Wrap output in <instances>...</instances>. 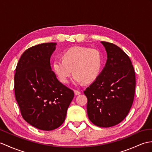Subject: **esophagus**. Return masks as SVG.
I'll list each match as a JSON object with an SVG mask.
<instances>
[{
  "label": "esophagus",
  "instance_id": "34e87169",
  "mask_svg": "<svg viewBox=\"0 0 152 152\" xmlns=\"http://www.w3.org/2000/svg\"><path fill=\"white\" fill-rule=\"evenodd\" d=\"M74 92H75V95H80L81 94V92L79 90H75V91H74Z\"/></svg>",
  "mask_w": 152,
  "mask_h": 152
}]
</instances>
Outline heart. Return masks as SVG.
<instances>
[{"instance_id": "b5f03b06", "label": "heart", "mask_w": 152, "mask_h": 152, "mask_svg": "<svg viewBox=\"0 0 152 152\" xmlns=\"http://www.w3.org/2000/svg\"><path fill=\"white\" fill-rule=\"evenodd\" d=\"M102 64V53L97 49L74 46L65 50L62 54V60L55 59L52 66L61 82L68 83L73 72V83L79 84L95 80L101 72Z\"/></svg>"}]
</instances>
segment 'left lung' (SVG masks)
I'll use <instances>...</instances> for the list:
<instances>
[{"label":"left lung","instance_id":"left-lung-1","mask_svg":"<svg viewBox=\"0 0 152 152\" xmlns=\"http://www.w3.org/2000/svg\"><path fill=\"white\" fill-rule=\"evenodd\" d=\"M101 43L107 53L106 65L84 93L89 119L97 126L108 128L120 123L129 113L134 102L135 75L124 51L112 43Z\"/></svg>","mask_w":152,"mask_h":152}]
</instances>
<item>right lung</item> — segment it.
<instances>
[{"label":"right lung","instance_id":"1","mask_svg":"<svg viewBox=\"0 0 152 152\" xmlns=\"http://www.w3.org/2000/svg\"><path fill=\"white\" fill-rule=\"evenodd\" d=\"M55 42L28 48L18 62L15 95L23 119L33 127L50 131L64 123L74 92L59 82L51 70Z\"/></svg>","mask_w":152,"mask_h":152}]
</instances>
